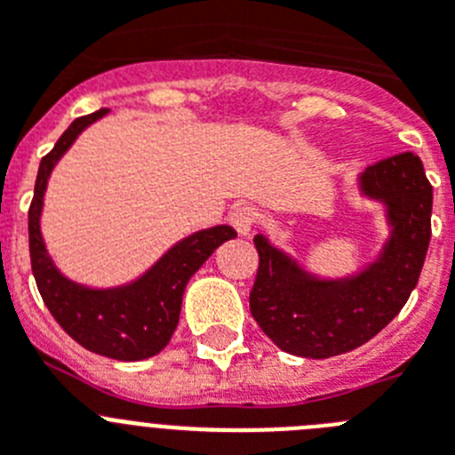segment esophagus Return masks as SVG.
Returning <instances> with one entry per match:
<instances>
[{"mask_svg":"<svg viewBox=\"0 0 455 455\" xmlns=\"http://www.w3.org/2000/svg\"><path fill=\"white\" fill-rule=\"evenodd\" d=\"M230 223L241 236H248L257 223V209L251 204H236L230 209Z\"/></svg>","mask_w":455,"mask_h":455,"instance_id":"esophagus-1","label":"esophagus"}]
</instances>
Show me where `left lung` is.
I'll use <instances>...</instances> for the list:
<instances>
[{
  "label": "left lung",
  "mask_w": 455,
  "mask_h": 455,
  "mask_svg": "<svg viewBox=\"0 0 455 455\" xmlns=\"http://www.w3.org/2000/svg\"><path fill=\"white\" fill-rule=\"evenodd\" d=\"M357 191L385 212L387 239L373 262L344 277L307 271L257 235L259 252L251 315L264 335L299 357H335L367 344L399 315L417 287L431 241L433 187L412 152L394 155L357 175Z\"/></svg>",
  "instance_id": "obj_1"
}]
</instances>
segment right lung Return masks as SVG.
Returning a JSON list of instances; mask_svg holds the SVG:
<instances>
[{"instance_id": "right-lung-1", "label": "right lung", "mask_w": 455, "mask_h": 455, "mask_svg": "<svg viewBox=\"0 0 455 455\" xmlns=\"http://www.w3.org/2000/svg\"><path fill=\"white\" fill-rule=\"evenodd\" d=\"M107 114L108 108H100L75 120L40 162L29 207L31 271L47 309L72 339L98 355L139 363L156 355L171 341L191 275L220 243L235 239L236 232L230 225L193 232L168 248L146 273L118 287H88L63 275L40 232L47 182L77 136Z\"/></svg>"}]
</instances>
